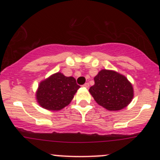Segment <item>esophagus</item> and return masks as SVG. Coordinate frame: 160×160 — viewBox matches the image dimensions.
Listing matches in <instances>:
<instances>
[{"mask_svg": "<svg viewBox=\"0 0 160 160\" xmlns=\"http://www.w3.org/2000/svg\"><path fill=\"white\" fill-rule=\"evenodd\" d=\"M82 86H83V87H85V88H89V84L88 83V82H86L85 84H83V85H82Z\"/></svg>", "mask_w": 160, "mask_h": 160, "instance_id": "34e87169", "label": "esophagus"}]
</instances>
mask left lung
<instances>
[{"instance_id":"8db88e82","label":"left lung","mask_w":160,"mask_h":160,"mask_svg":"<svg viewBox=\"0 0 160 160\" xmlns=\"http://www.w3.org/2000/svg\"><path fill=\"white\" fill-rule=\"evenodd\" d=\"M89 92L95 102L108 111H119L131 102L133 88L127 78L113 71L102 70L94 78Z\"/></svg>"}]
</instances>
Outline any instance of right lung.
<instances>
[{
	"mask_svg": "<svg viewBox=\"0 0 160 160\" xmlns=\"http://www.w3.org/2000/svg\"><path fill=\"white\" fill-rule=\"evenodd\" d=\"M80 87L73 77L56 73L40 82L37 100L45 109L59 111L70 104Z\"/></svg>",
	"mask_w": 160,
	"mask_h": 160,
	"instance_id": "right-lung-1",
	"label": "right lung"
}]
</instances>
